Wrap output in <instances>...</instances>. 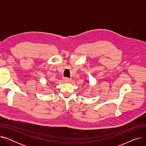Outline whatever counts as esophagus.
Wrapping results in <instances>:
<instances>
[{"mask_svg": "<svg viewBox=\"0 0 146 146\" xmlns=\"http://www.w3.org/2000/svg\"><path fill=\"white\" fill-rule=\"evenodd\" d=\"M63 80L65 82H71V79H68V78H64Z\"/></svg>", "mask_w": 146, "mask_h": 146, "instance_id": "1", "label": "esophagus"}]
</instances>
